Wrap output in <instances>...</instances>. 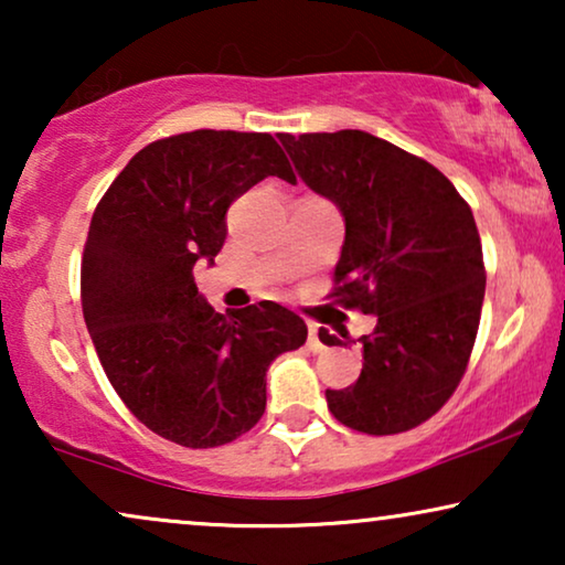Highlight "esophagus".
<instances>
[{
  "instance_id": "esophagus-1",
  "label": "esophagus",
  "mask_w": 565,
  "mask_h": 565,
  "mask_svg": "<svg viewBox=\"0 0 565 565\" xmlns=\"http://www.w3.org/2000/svg\"><path fill=\"white\" fill-rule=\"evenodd\" d=\"M308 350H311V352L327 350V344H323L321 337H319V323H308Z\"/></svg>"
}]
</instances>
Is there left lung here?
I'll list each match as a JSON object with an SVG mask.
<instances>
[{
    "mask_svg": "<svg viewBox=\"0 0 565 565\" xmlns=\"http://www.w3.org/2000/svg\"><path fill=\"white\" fill-rule=\"evenodd\" d=\"M277 138L300 180L344 218L331 298L377 319L360 337L358 383L327 391L329 412L365 435L419 427L458 388L481 321L473 213L437 167L365 130ZM319 337L344 344L327 329Z\"/></svg>",
    "mask_w": 565,
    "mask_h": 565,
    "instance_id": "8db88e82",
    "label": "left lung"
}]
</instances>
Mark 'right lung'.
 <instances>
[{
  "mask_svg": "<svg viewBox=\"0 0 565 565\" xmlns=\"http://www.w3.org/2000/svg\"><path fill=\"white\" fill-rule=\"evenodd\" d=\"M269 174L296 182L269 134L169 136L128 161L89 223L82 311L107 381L138 422L192 450L249 431L267 367L308 337L273 300L218 313L192 277L226 242L228 205Z\"/></svg>",
  "mask_w": 565,
  "mask_h": 565,
  "instance_id": "1",
  "label": "right lung"
}]
</instances>
